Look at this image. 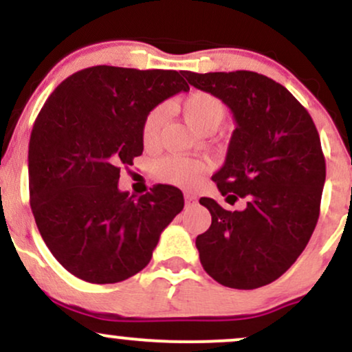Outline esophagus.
<instances>
[{"label":"esophagus","mask_w":352,"mask_h":352,"mask_svg":"<svg viewBox=\"0 0 352 352\" xmlns=\"http://www.w3.org/2000/svg\"><path fill=\"white\" fill-rule=\"evenodd\" d=\"M197 204V197L192 195V193H185V205L190 207V205H195Z\"/></svg>","instance_id":"esophagus-1"}]
</instances>
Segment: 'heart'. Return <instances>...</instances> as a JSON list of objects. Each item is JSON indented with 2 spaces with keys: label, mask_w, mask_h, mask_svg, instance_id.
<instances>
[{
  "label": "heart",
  "mask_w": 352,
  "mask_h": 352,
  "mask_svg": "<svg viewBox=\"0 0 352 352\" xmlns=\"http://www.w3.org/2000/svg\"><path fill=\"white\" fill-rule=\"evenodd\" d=\"M182 114L193 127L201 132H212L223 122L227 116V107L217 96L205 91H193L177 102ZM167 120V107L157 106L145 116L142 124V142L145 147H155L159 144L162 129ZM157 177L167 184L179 187H192L195 185L201 173L207 172V164L190 157L167 155L155 165Z\"/></svg>",
  "instance_id": "1"
}]
</instances>
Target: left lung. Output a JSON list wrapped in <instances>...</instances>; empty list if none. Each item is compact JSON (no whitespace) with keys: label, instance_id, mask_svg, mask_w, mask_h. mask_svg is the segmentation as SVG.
I'll use <instances>...</instances> for the list:
<instances>
[{"label":"left lung","instance_id":"left-lung-1","mask_svg":"<svg viewBox=\"0 0 352 352\" xmlns=\"http://www.w3.org/2000/svg\"><path fill=\"white\" fill-rule=\"evenodd\" d=\"M184 76L232 111L236 129L212 179L230 204L246 201L230 212L200 199L212 215L195 240L200 263L228 288L270 285L296 261L318 223L326 162L316 125L288 89L258 72Z\"/></svg>","mask_w":352,"mask_h":352}]
</instances>
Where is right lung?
I'll return each mask as SVG.
<instances>
[{"mask_svg":"<svg viewBox=\"0 0 352 352\" xmlns=\"http://www.w3.org/2000/svg\"><path fill=\"white\" fill-rule=\"evenodd\" d=\"M182 76L87 67L63 80L36 117L28 152L31 210L44 243L80 280L107 285L134 276L184 208L172 185L139 199L117 187L122 165L142 155L145 116L190 89Z\"/></svg>","mask_w":352,"mask_h":352,"instance_id":"right-lung-1","label":"right lung"}]
</instances>
